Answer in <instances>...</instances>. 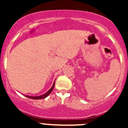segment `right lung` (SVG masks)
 <instances>
[{"label":"right lung","mask_w":128,"mask_h":128,"mask_svg":"<svg viewBox=\"0 0 128 128\" xmlns=\"http://www.w3.org/2000/svg\"><path fill=\"white\" fill-rule=\"evenodd\" d=\"M54 84H55V82H54L53 85H52V87H51V88H50V90H49L47 92L45 93L44 94H43V95H40V96H30V95H24V96H26V97H28V98H29L34 99V100H40V99H43V98H45L47 97V96H48V95H50V94H51V92L52 91V90H53V88H54Z\"/></svg>","instance_id":"obj_1"}]
</instances>
